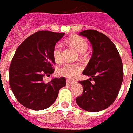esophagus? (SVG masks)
<instances>
[{"label": "esophagus", "mask_w": 133, "mask_h": 133, "mask_svg": "<svg viewBox=\"0 0 133 133\" xmlns=\"http://www.w3.org/2000/svg\"><path fill=\"white\" fill-rule=\"evenodd\" d=\"M73 83H74V81H71V80H69V79L66 80V83L69 85H72V84H73Z\"/></svg>", "instance_id": "1"}]
</instances>
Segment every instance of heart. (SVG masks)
I'll return each instance as SVG.
<instances>
[{
    "label": "heart",
    "mask_w": 133,
    "mask_h": 133,
    "mask_svg": "<svg viewBox=\"0 0 133 133\" xmlns=\"http://www.w3.org/2000/svg\"><path fill=\"white\" fill-rule=\"evenodd\" d=\"M69 44L83 55L88 49L87 41L81 36H72L69 39ZM52 58L56 63H61L62 61V47L60 44H56L52 49ZM83 69L79 63H66L58 69V74L69 79H74L77 77Z\"/></svg>",
    "instance_id": "b5f03b06"
}]
</instances>
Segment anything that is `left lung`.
Wrapping results in <instances>:
<instances>
[{"label":"left lung","mask_w":133,"mask_h":133,"mask_svg":"<svg viewBox=\"0 0 133 133\" xmlns=\"http://www.w3.org/2000/svg\"><path fill=\"white\" fill-rule=\"evenodd\" d=\"M80 35L89 40L93 53L83 72L91 78L79 81L83 91L76 102L86 111L99 112L112 105L118 96L124 75L122 61L115 44L104 34L85 30Z\"/></svg>","instance_id":"obj_1"}]
</instances>
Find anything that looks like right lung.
<instances>
[{"instance_id": "add662e5", "label": "right lung", "mask_w": 133, "mask_h": 133, "mask_svg": "<svg viewBox=\"0 0 133 133\" xmlns=\"http://www.w3.org/2000/svg\"><path fill=\"white\" fill-rule=\"evenodd\" d=\"M64 33L39 31L29 36L19 46L9 66V85L17 100L34 110L48 108L66 85L65 77L44 83L43 77L54 72L52 49Z\"/></svg>"}]
</instances>
